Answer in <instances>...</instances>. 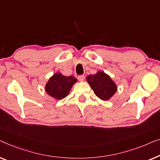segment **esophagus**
Masks as SVG:
<instances>
[{
	"instance_id": "obj_1",
	"label": "esophagus",
	"mask_w": 160,
	"mask_h": 160,
	"mask_svg": "<svg viewBox=\"0 0 160 160\" xmlns=\"http://www.w3.org/2000/svg\"><path fill=\"white\" fill-rule=\"evenodd\" d=\"M78 78L80 81L82 82V81H84V80H85V75H79L78 77Z\"/></svg>"
}]
</instances>
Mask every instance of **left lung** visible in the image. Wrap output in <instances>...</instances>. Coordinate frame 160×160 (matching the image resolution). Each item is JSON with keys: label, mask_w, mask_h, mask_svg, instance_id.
Listing matches in <instances>:
<instances>
[{"label": "left lung", "mask_w": 160, "mask_h": 160, "mask_svg": "<svg viewBox=\"0 0 160 160\" xmlns=\"http://www.w3.org/2000/svg\"><path fill=\"white\" fill-rule=\"evenodd\" d=\"M96 96L103 101L109 100L116 93L117 85L111 78L102 71L95 75H90L86 78Z\"/></svg>", "instance_id": "1"}]
</instances>
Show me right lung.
Returning <instances> with one entry per match:
<instances>
[{
    "instance_id": "add662e5",
    "label": "right lung",
    "mask_w": 160,
    "mask_h": 160,
    "mask_svg": "<svg viewBox=\"0 0 160 160\" xmlns=\"http://www.w3.org/2000/svg\"><path fill=\"white\" fill-rule=\"evenodd\" d=\"M77 81L73 76L67 77L61 73H56L48 80L45 89L49 96L60 100L68 95L72 85Z\"/></svg>"
}]
</instances>
